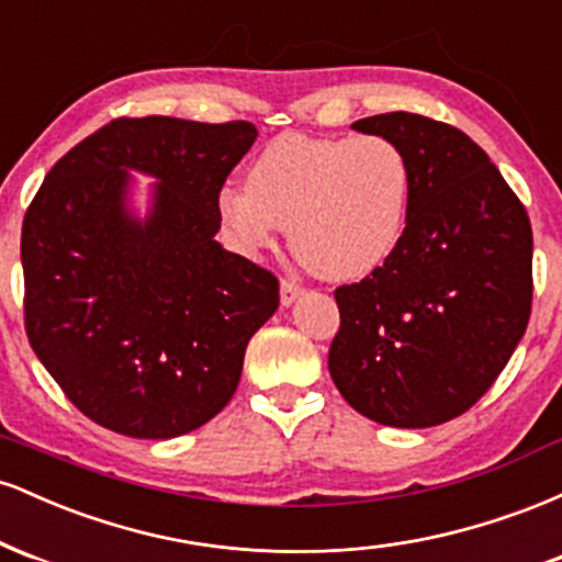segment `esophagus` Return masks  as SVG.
<instances>
[{
    "mask_svg": "<svg viewBox=\"0 0 562 562\" xmlns=\"http://www.w3.org/2000/svg\"><path fill=\"white\" fill-rule=\"evenodd\" d=\"M301 293H303L301 282H295L293 277H282V282H280V301H282V306H290V303L299 299Z\"/></svg>",
    "mask_w": 562,
    "mask_h": 562,
    "instance_id": "esophagus-1",
    "label": "esophagus"
}]
</instances>
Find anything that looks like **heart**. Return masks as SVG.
Listing matches in <instances>:
<instances>
[{"label": "heart", "instance_id": "obj_1", "mask_svg": "<svg viewBox=\"0 0 562 562\" xmlns=\"http://www.w3.org/2000/svg\"><path fill=\"white\" fill-rule=\"evenodd\" d=\"M409 190V160L389 137L285 134L254 158L245 190L218 192L216 209L240 248H269L282 227L308 272L357 280L396 250Z\"/></svg>", "mask_w": 562, "mask_h": 562}]
</instances>
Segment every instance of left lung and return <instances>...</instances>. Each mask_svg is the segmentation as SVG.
<instances>
[{
	"label": "left lung",
	"instance_id": "1",
	"mask_svg": "<svg viewBox=\"0 0 562 562\" xmlns=\"http://www.w3.org/2000/svg\"><path fill=\"white\" fill-rule=\"evenodd\" d=\"M351 128L396 142L409 160V211L396 250L335 290L333 383L364 417L430 428L494 385L524 338L533 235L518 195L460 128L383 113Z\"/></svg>",
	"mask_w": 562,
	"mask_h": 562
}]
</instances>
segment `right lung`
I'll list each match as a JSON object with an SVG mask.
<instances>
[{"instance_id":"obj_1","label":"right lung","mask_w":562,"mask_h":562,"mask_svg":"<svg viewBox=\"0 0 562 562\" xmlns=\"http://www.w3.org/2000/svg\"><path fill=\"white\" fill-rule=\"evenodd\" d=\"M259 132L248 121L115 119L49 169L23 218L25 335L102 428L173 438L216 417L280 282L214 240L216 200ZM128 168L159 179L139 223Z\"/></svg>"}]
</instances>
